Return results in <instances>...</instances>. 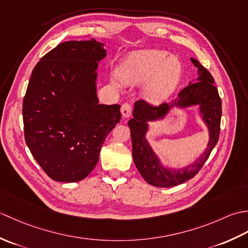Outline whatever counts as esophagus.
<instances>
[{"label":"esophagus","instance_id":"obj_1","mask_svg":"<svg viewBox=\"0 0 248 248\" xmlns=\"http://www.w3.org/2000/svg\"><path fill=\"white\" fill-rule=\"evenodd\" d=\"M121 114H123L124 118H129L131 114H132V107L129 103H124L121 105Z\"/></svg>","mask_w":248,"mask_h":248}]
</instances>
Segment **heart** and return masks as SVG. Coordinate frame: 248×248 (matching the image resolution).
<instances>
[{"label":"heart","instance_id":"heart-1","mask_svg":"<svg viewBox=\"0 0 248 248\" xmlns=\"http://www.w3.org/2000/svg\"><path fill=\"white\" fill-rule=\"evenodd\" d=\"M121 81L129 85L146 83L144 96L152 103L164 101L175 92L182 76L181 62L164 50L134 51L129 54L118 69ZM113 84L119 82L113 78Z\"/></svg>","mask_w":248,"mask_h":248}]
</instances>
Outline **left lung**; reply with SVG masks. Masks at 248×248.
Returning <instances> with one entry per match:
<instances>
[{
    "label": "left lung",
    "mask_w": 248,
    "mask_h": 248,
    "mask_svg": "<svg viewBox=\"0 0 248 248\" xmlns=\"http://www.w3.org/2000/svg\"><path fill=\"white\" fill-rule=\"evenodd\" d=\"M191 62L198 68L196 82H189L188 85L178 93L175 100L170 103H162L159 107H152L144 100H139L134 103L133 118L129 120L134 164L146 182L154 186H175L196 176L219 138L222 101L217 87L214 86V78L197 60L191 57ZM194 105H200L202 119L209 130L207 148L196 161L186 168L173 170L163 167L145 139L149 129L148 123L162 119L173 107L185 108Z\"/></svg>",
    "instance_id": "left-lung-1"
}]
</instances>
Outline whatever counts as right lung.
Returning <instances> with one entry per match:
<instances>
[{"label":"right lung","mask_w":248,"mask_h":248,"mask_svg":"<svg viewBox=\"0 0 248 248\" xmlns=\"http://www.w3.org/2000/svg\"><path fill=\"white\" fill-rule=\"evenodd\" d=\"M94 39L66 41L33 69L23 100L24 138L51 179L77 182L97 165L105 139L120 118V105L99 104L98 62L107 56Z\"/></svg>","instance_id":"obj_1"}]
</instances>
